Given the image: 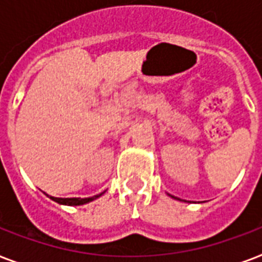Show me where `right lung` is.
Masks as SVG:
<instances>
[{
    "label": "right lung",
    "mask_w": 262,
    "mask_h": 262,
    "mask_svg": "<svg viewBox=\"0 0 262 262\" xmlns=\"http://www.w3.org/2000/svg\"><path fill=\"white\" fill-rule=\"evenodd\" d=\"M104 193V191H103ZM103 193H99V194L94 195V197H88V199H55V197H50L51 200H54L58 204H65V205H83L85 203H90L92 200L98 199Z\"/></svg>",
    "instance_id": "1"
}]
</instances>
